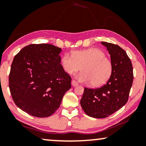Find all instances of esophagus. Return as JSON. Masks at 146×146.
<instances>
[{"mask_svg": "<svg viewBox=\"0 0 146 146\" xmlns=\"http://www.w3.org/2000/svg\"><path fill=\"white\" fill-rule=\"evenodd\" d=\"M78 85V83L76 81L74 80H72V86L74 87V86H76Z\"/></svg>", "mask_w": 146, "mask_h": 146, "instance_id": "esophagus-1", "label": "esophagus"}]
</instances>
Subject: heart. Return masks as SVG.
Returning a JSON list of instances; mask_svg holds the SVG:
<instances>
[{
    "label": "heart",
    "mask_w": 146,
    "mask_h": 146,
    "mask_svg": "<svg viewBox=\"0 0 146 146\" xmlns=\"http://www.w3.org/2000/svg\"><path fill=\"white\" fill-rule=\"evenodd\" d=\"M63 70L72 74L80 70L78 79L83 82H90L93 87L101 86L110 78L113 64L104 52L98 48H89L72 52V56L65 53L60 59Z\"/></svg>",
    "instance_id": "1"
}]
</instances>
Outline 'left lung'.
<instances>
[{
  "instance_id": "left-lung-1",
  "label": "left lung",
  "mask_w": 146,
  "mask_h": 146,
  "mask_svg": "<svg viewBox=\"0 0 146 146\" xmlns=\"http://www.w3.org/2000/svg\"><path fill=\"white\" fill-rule=\"evenodd\" d=\"M102 44L110 54L112 74L100 88H85L80 100L84 112L96 118L108 117L126 104L133 80L131 62L124 50L112 43L102 42Z\"/></svg>"
}]
</instances>
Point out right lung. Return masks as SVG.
I'll return each mask as SVG.
<instances>
[{"label":"right lung","instance_id":"obj_1","mask_svg":"<svg viewBox=\"0 0 146 146\" xmlns=\"http://www.w3.org/2000/svg\"><path fill=\"white\" fill-rule=\"evenodd\" d=\"M60 48L32 44L14 58L9 77V89L19 108L35 117H48L60 106L71 88V77L60 64Z\"/></svg>","mask_w":146,"mask_h":146}]
</instances>
